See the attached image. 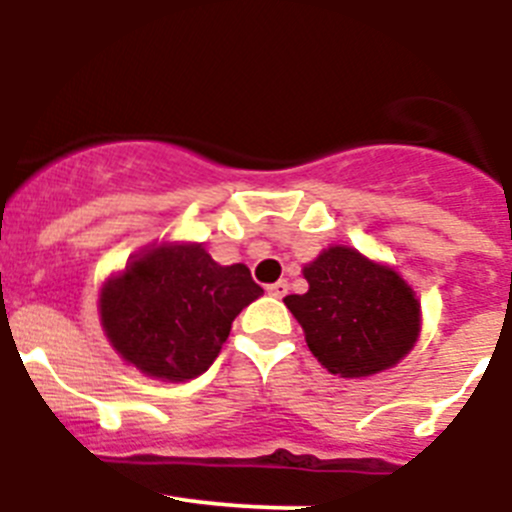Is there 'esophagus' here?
I'll use <instances>...</instances> for the list:
<instances>
[{"label": "esophagus", "mask_w": 512, "mask_h": 512, "mask_svg": "<svg viewBox=\"0 0 512 512\" xmlns=\"http://www.w3.org/2000/svg\"><path fill=\"white\" fill-rule=\"evenodd\" d=\"M267 293L273 298H283L285 293H288V283H285V280H278V283L267 285Z\"/></svg>", "instance_id": "34e87169"}]
</instances>
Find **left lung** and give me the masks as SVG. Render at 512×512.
<instances>
[{
    "mask_svg": "<svg viewBox=\"0 0 512 512\" xmlns=\"http://www.w3.org/2000/svg\"><path fill=\"white\" fill-rule=\"evenodd\" d=\"M308 293L285 296L306 344L334 375L367 377L411 352L421 306L395 270L352 247H329L303 267Z\"/></svg>",
    "mask_w": 512,
    "mask_h": 512,
    "instance_id": "obj_1",
    "label": "left lung"
}]
</instances>
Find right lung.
I'll list each match as a JSON object with an SVG mask.
<instances>
[{
  "instance_id": "1",
  "label": "right lung",
  "mask_w": 512,
  "mask_h": 512,
  "mask_svg": "<svg viewBox=\"0 0 512 512\" xmlns=\"http://www.w3.org/2000/svg\"><path fill=\"white\" fill-rule=\"evenodd\" d=\"M262 296L245 265H219L201 245L155 247L101 288L109 342L140 372L183 382L211 367L232 321Z\"/></svg>"
}]
</instances>
